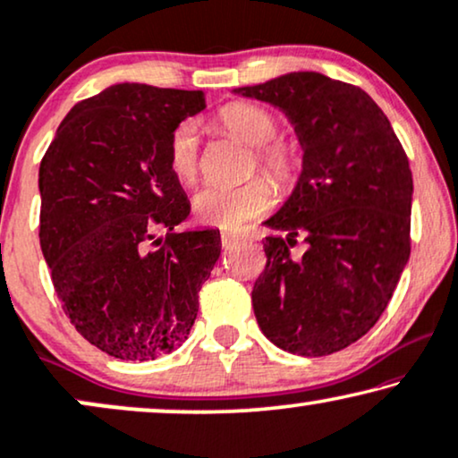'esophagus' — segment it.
<instances>
[{
    "instance_id": "obj_1",
    "label": "esophagus",
    "mask_w": 458,
    "mask_h": 458,
    "mask_svg": "<svg viewBox=\"0 0 458 458\" xmlns=\"http://www.w3.org/2000/svg\"><path fill=\"white\" fill-rule=\"evenodd\" d=\"M219 241H222L224 249H228V247H234L236 242H239V236L230 234V233H222V234H219Z\"/></svg>"
}]
</instances>
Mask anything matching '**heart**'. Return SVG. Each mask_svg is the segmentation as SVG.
Listing matches in <instances>:
<instances>
[{
    "label": "heart",
    "instance_id": "obj_1",
    "mask_svg": "<svg viewBox=\"0 0 458 458\" xmlns=\"http://www.w3.org/2000/svg\"><path fill=\"white\" fill-rule=\"evenodd\" d=\"M219 125L230 136L239 138L255 148L259 169L270 175L280 188L295 186L301 172V161L291 144L272 142L278 131V121L270 111L247 102H234L217 113ZM169 169L186 184L199 175V127L194 121H184L175 127L167 146ZM274 203V188L266 178H251L245 184L224 186L207 184L194 194L192 207L200 222L234 230L249 219L261 216Z\"/></svg>",
    "mask_w": 458,
    "mask_h": 458
}]
</instances>
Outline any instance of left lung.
Listing matches in <instances>:
<instances>
[{
	"mask_svg": "<svg viewBox=\"0 0 458 458\" xmlns=\"http://www.w3.org/2000/svg\"><path fill=\"white\" fill-rule=\"evenodd\" d=\"M234 94L270 102L295 127L303 169L266 219V270L251 300L261 333L297 356H327L367 335L411 255L412 174L367 91L320 72L280 75ZM307 242L290 258L296 236Z\"/></svg>",
	"mask_w": 458,
	"mask_h": 458,
	"instance_id": "8db88e82",
	"label": "left lung"
}]
</instances>
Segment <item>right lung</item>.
<instances>
[{"label":"right lung","instance_id":"add662e5","mask_svg":"<svg viewBox=\"0 0 458 458\" xmlns=\"http://www.w3.org/2000/svg\"><path fill=\"white\" fill-rule=\"evenodd\" d=\"M203 108V91L111 85L71 108L41 158L39 242L54 289L72 327L121 360L184 344L222 251L219 230H175L191 203L169 169V138Z\"/></svg>","mask_w":458,"mask_h":458}]
</instances>
